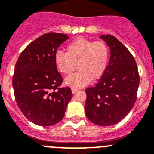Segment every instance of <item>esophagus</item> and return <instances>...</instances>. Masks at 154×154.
Wrapping results in <instances>:
<instances>
[{"label":"esophagus","mask_w":154,"mask_h":154,"mask_svg":"<svg viewBox=\"0 0 154 154\" xmlns=\"http://www.w3.org/2000/svg\"><path fill=\"white\" fill-rule=\"evenodd\" d=\"M71 91H72L73 94H75V93H77V91H78V90H77V89H76V88H72V89H71Z\"/></svg>","instance_id":"esophagus-1"}]
</instances>
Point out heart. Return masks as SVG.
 Listing matches in <instances>:
<instances>
[{
    "mask_svg": "<svg viewBox=\"0 0 154 154\" xmlns=\"http://www.w3.org/2000/svg\"><path fill=\"white\" fill-rule=\"evenodd\" d=\"M109 51L103 42L92 41L78 37L67 45L66 53L54 54L56 67L61 74L70 76L76 67L78 71L65 80V84L73 88H81L103 76L109 64Z\"/></svg>",
    "mask_w": 154,
    "mask_h": 154,
    "instance_id": "heart-1",
    "label": "heart"
}]
</instances>
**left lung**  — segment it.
Listing matches in <instances>:
<instances>
[{
  "label": "left lung",
  "mask_w": 154,
  "mask_h": 154,
  "mask_svg": "<svg viewBox=\"0 0 154 154\" xmlns=\"http://www.w3.org/2000/svg\"><path fill=\"white\" fill-rule=\"evenodd\" d=\"M100 38L110 48L106 72L95 87L86 90V116L97 125L111 126L122 120L137 100L140 77L136 61L122 43L112 35Z\"/></svg>",
  "instance_id": "left-lung-1"
}]
</instances>
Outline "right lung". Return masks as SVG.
I'll return each instance as SVG.
<instances>
[{"label":"right lung","mask_w":154,"mask_h":154,"mask_svg":"<svg viewBox=\"0 0 154 154\" xmlns=\"http://www.w3.org/2000/svg\"><path fill=\"white\" fill-rule=\"evenodd\" d=\"M67 38L66 34H44L29 45L16 63V102L23 114L38 125H53L62 120L73 97L70 87H60L63 79L54 63L57 48Z\"/></svg>","instance_id":"1"}]
</instances>
